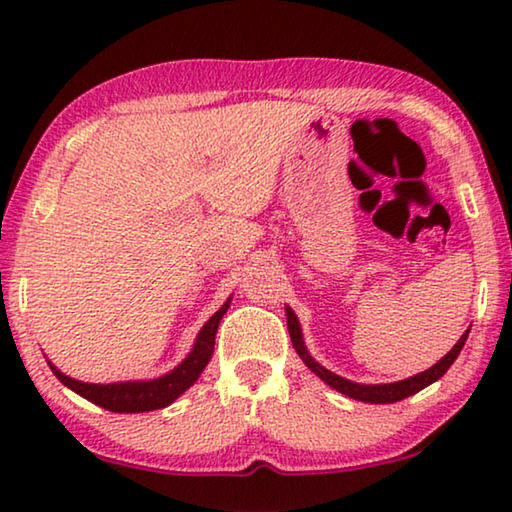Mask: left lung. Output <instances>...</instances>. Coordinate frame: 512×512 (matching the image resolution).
<instances>
[{
	"mask_svg": "<svg viewBox=\"0 0 512 512\" xmlns=\"http://www.w3.org/2000/svg\"><path fill=\"white\" fill-rule=\"evenodd\" d=\"M287 325H289V336H291V343L293 348H296L298 357L305 361V366L314 372L316 377H320L325 381L327 386H332L334 391H339L343 395L352 397V400H359V402H368V404H393V402H400L404 397H411L422 388H427L433 381H438L440 377L445 375L449 370V366L456 361L458 354H461L463 345L467 341V334H470V327L465 329V334L458 339V343L454 345L452 350H449L443 359L438 363H433L429 370L418 372V375H413L409 379H402V381H393V384H357V381H350L341 375H334L332 370H327L320 366V363L311 357L305 339H302V329H300V320L298 316L293 314V309L287 307Z\"/></svg>",
	"mask_w": 512,
	"mask_h": 512,
	"instance_id": "obj_1",
	"label": "left lung"
}]
</instances>
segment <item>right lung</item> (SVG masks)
I'll use <instances>...</instances> for the list:
<instances>
[{"label":"right lung","instance_id":"1","mask_svg":"<svg viewBox=\"0 0 512 512\" xmlns=\"http://www.w3.org/2000/svg\"><path fill=\"white\" fill-rule=\"evenodd\" d=\"M230 300L232 298L225 300L221 309L201 327L192 352H189L171 372L158 379L117 381V384H88V381L67 377L65 372H60L51 361L47 363L51 372H54L67 388H72L74 393H79L88 402L103 406V409H108L112 413H144L164 409V406L176 402L189 386H194V381L201 377V372L205 370L207 363H210L214 352L216 329H219L221 318L230 307Z\"/></svg>","mask_w":512,"mask_h":512}]
</instances>
